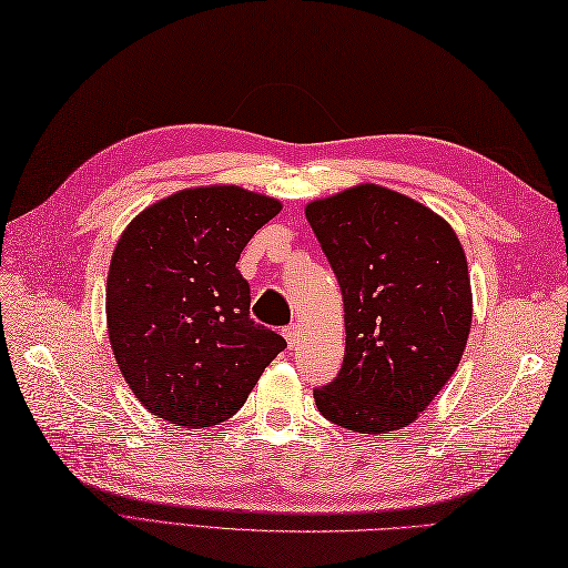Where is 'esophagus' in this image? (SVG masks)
I'll return each mask as SVG.
<instances>
[{
  "mask_svg": "<svg viewBox=\"0 0 568 568\" xmlns=\"http://www.w3.org/2000/svg\"><path fill=\"white\" fill-rule=\"evenodd\" d=\"M282 335H284V339H286V344H288V347H296V344H298V337H301V332H298V325L294 323V325H286L284 329H282Z\"/></svg>",
  "mask_w": 568,
  "mask_h": 568,
  "instance_id": "1",
  "label": "esophagus"
}]
</instances>
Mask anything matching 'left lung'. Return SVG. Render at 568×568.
<instances>
[{
  "label": "left lung",
  "instance_id": "8db88e82",
  "mask_svg": "<svg viewBox=\"0 0 568 568\" xmlns=\"http://www.w3.org/2000/svg\"><path fill=\"white\" fill-rule=\"evenodd\" d=\"M335 272L347 347L335 381L315 388L325 419L388 434L417 419L460 364L469 325L467 260L444 219L378 185L306 206Z\"/></svg>",
  "mask_w": 568,
  "mask_h": 568
}]
</instances>
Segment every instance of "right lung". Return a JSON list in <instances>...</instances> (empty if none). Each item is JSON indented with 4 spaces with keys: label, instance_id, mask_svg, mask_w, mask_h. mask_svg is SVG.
<instances>
[{
    "label": "right lung",
    "instance_id": "right-lung-1",
    "mask_svg": "<svg viewBox=\"0 0 568 568\" xmlns=\"http://www.w3.org/2000/svg\"><path fill=\"white\" fill-rule=\"evenodd\" d=\"M282 204L236 185L151 204L124 229L108 272L115 362L136 399L185 428L226 422L286 349L251 317L236 262Z\"/></svg>",
    "mask_w": 568,
    "mask_h": 568
}]
</instances>
